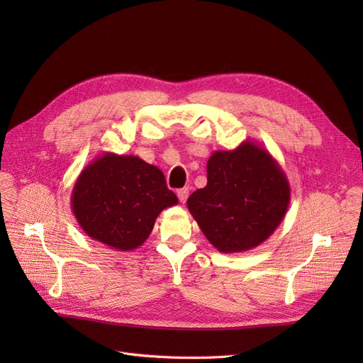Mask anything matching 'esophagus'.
I'll return each instance as SVG.
<instances>
[{"mask_svg":"<svg viewBox=\"0 0 363 363\" xmlns=\"http://www.w3.org/2000/svg\"><path fill=\"white\" fill-rule=\"evenodd\" d=\"M188 195H189V189L188 188H183V189L177 191V196H179L180 203H186V200H188Z\"/></svg>","mask_w":363,"mask_h":363,"instance_id":"obj_1","label":"esophagus"}]
</instances>
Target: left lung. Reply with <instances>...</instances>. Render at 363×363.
<instances>
[{
	"mask_svg": "<svg viewBox=\"0 0 363 363\" xmlns=\"http://www.w3.org/2000/svg\"><path fill=\"white\" fill-rule=\"evenodd\" d=\"M291 186L267 148L244 140L207 160V184L188 199V208L218 251L256 248L276 232L288 212Z\"/></svg>",
	"mask_w": 363,
	"mask_h": 363,
	"instance_id": "left-lung-1",
	"label": "left lung"
}]
</instances>
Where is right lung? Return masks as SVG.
<instances>
[{"label":"right lung","instance_id":"right-lung-1","mask_svg":"<svg viewBox=\"0 0 363 363\" xmlns=\"http://www.w3.org/2000/svg\"><path fill=\"white\" fill-rule=\"evenodd\" d=\"M179 203L163 172L131 155L103 152L75 180L71 207L94 240L131 251L148 239L163 208Z\"/></svg>","mask_w":363,"mask_h":363}]
</instances>
